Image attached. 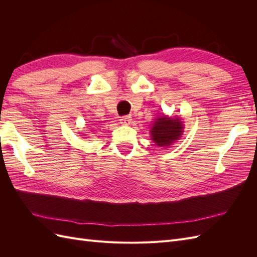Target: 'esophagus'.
<instances>
[{
    "mask_svg": "<svg viewBox=\"0 0 257 257\" xmlns=\"http://www.w3.org/2000/svg\"><path fill=\"white\" fill-rule=\"evenodd\" d=\"M132 120H133V119H132L131 115H124L120 119V122L122 124H124V125H130V124L132 123Z\"/></svg>",
    "mask_w": 257,
    "mask_h": 257,
    "instance_id": "34e87169",
    "label": "esophagus"
}]
</instances>
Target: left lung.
I'll list each match as a JSON object with an SVG mask.
<instances>
[{
    "label": "left lung",
    "instance_id": "1",
    "mask_svg": "<svg viewBox=\"0 0 257 257\" xmlns=\"http://www.w3.org/2000/svg\"><path fill=\"white\" fill-rule=\"evenodd\" d=\"M184 124L179 116L162 114L155 119L150 130L153 143L160 148H168L179 141L183 134Z\"/></svg>",
    "mask_w": 257,
    "mask_h": 257
}]
</instances>
